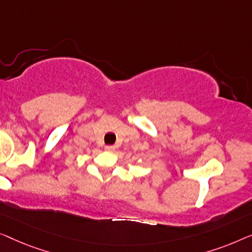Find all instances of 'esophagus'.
Instances as JSON below:
<instances>
[{
    "label": "esophagus",
    "mask_w": 252,
    "mask_h": 252,
    "mask_svg": "<svg viewBox=\"0 0 252 252\" xmlns=\"http://www.w3.org/2000/svg\"><path fill=\"white\" fill-rule=\"evenodd\" d=\"M105 150L107 152H113V151H115V147L112 146V145H107V146H105Z\"/></svg>",
    "instance_id": "1"
}]
</instances>
